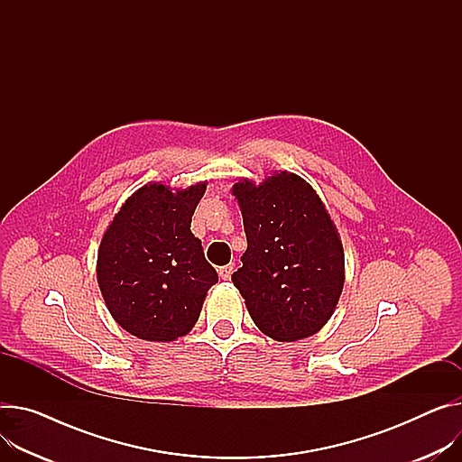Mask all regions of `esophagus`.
Returning <instances> with one entry per match:
<instances>
[{
    "instance_id": "1",
    "label": "esophagus",
    "mask_w": 462,
    "mask_h": 462,
    "mask_svg": "<svg viewBox=\"0 0 462 462\" xmlns=\"http://www.w3.org/2000/svg\"><path fill=\"white\" fill-rule=\"evenodd\" d=\"M231 273H233V266H231V264H226V266H220V268H218V275H220V279H224V281H227V279L231 277Z\"/></svg>"
}]
</instances>
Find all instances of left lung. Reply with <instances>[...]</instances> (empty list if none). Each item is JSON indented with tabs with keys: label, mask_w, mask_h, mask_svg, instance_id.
<instances>
[{
	"label": "left lung",
	"mask_w": 462,
	"mask_h": 462,
	"mask_svg": "<svg viewBox=\"0 0 462 462\" xmlns=\"http://www.w3.org/2000/svg\"><path fill=\"white\" fill-rule=\"evenodd\" d=\"M247 250L231 279L255 326L294 342L320 331L344 287V250L316 190L296 173L235 183Z\"/></svg>",
	"instance_id": "8db88e82"
}]
</instances>
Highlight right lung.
<instances>
[{
	"label": "right lung",
	"instance_id": "add662e5",
	"mask_svg": "<svg viewBox=\"0 0 462 462\" xmlns=\"http://www.w3.org/2000/svg\"><path fill=\"white\" fill-rule=\"evenodd\" d=\"M207 183H152L118 210L97 250L99 291L115 320L142 340L170 342L198 322L218 273L190 231Z\"/></svg>",
	"mask_w": 462,
	"mask_h": 462
}]
</instances>
